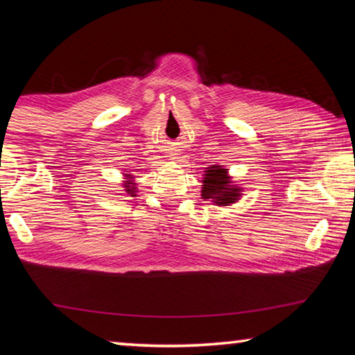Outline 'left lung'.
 <instances>
[{"mask_svg": "<svg viewBox=\"0 0 355 355\" xmlns=\"http://www.w3.org/2000/svg\"><path fill=\"white\" fill-rule=\"evenodd\" d=\"M202 189L203 199H213L218 205H228L238 197V189L228 186L227 171L218 166L209 167V171H207Z\"/></svg>", "mask_w": 355, "mask_h": 355, "instance_id": "obj_1", "label": "left lung"}]
</instances>
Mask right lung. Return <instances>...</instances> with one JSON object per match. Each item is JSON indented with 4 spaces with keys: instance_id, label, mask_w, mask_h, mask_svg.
Instances as JSON below:
<instances>
[{
    "instance_id": "right-lung-1",
    "label": "right lung",
    "mask_w": 355,
    "mask_h": 355,
    "mask_svg": "<svg viewBox=\"0 0 355 355\" xmlns=\"http://www.w3.org/2000/svg\"><path fill=\"white\" fill-rule=\"evenodd\" d=\"M127 191H128V194H133V188H130V186H127Z\"/></svg>"
}]
</instances>
